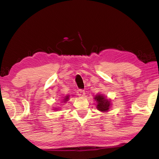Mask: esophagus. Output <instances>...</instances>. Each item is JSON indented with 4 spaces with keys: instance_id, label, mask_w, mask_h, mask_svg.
Masks as SVG:
<instances>
[{
    "instance_id": "obj_1",
    "label": "esophagus",
    "mask_w": 159,
    "mask_h": 159,
    "mask_svg": "<svg viewBox=\"0 0 159 159\" xmlns=\"http://www.w3.org/2000/svg\"><path fill=\"white\" fill-rule=\"evenodd\" d=\"M85 95V93L84 90H77V95L79 97H84Z\"/></svg>"
}]
</instances>
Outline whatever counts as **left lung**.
Instances as JSON below:
<instances>
[{
    "mask_svg": "<svg viewBox=\"0 0 159 159\" xmlns=\"http://www.w3.org/2000/svg\"><path fill=\"white\" fill-rule=\"evenodd\" d=\"M95 100L97 102V109L102 112H107L110 110L111 104V100L102 94H98L95 98Z\"/></svg>",
    "mask_w": 159,
    "mask_h": 159,
    "instance_id": "obj_1",
    "label": "left lung"
}]
</instances>
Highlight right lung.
<instances>
[{
	"mask_svg": "<svg viewBox=\"0 0 159 159\" xmlns=\"http://www.w3.org/2000/svg\"><path fill=\"white\" fill-rule=\"evenodd\" d=\"M69 95H66V96L64 97V99H62L63 103H66L67 101H69ZM54 109H54L55 111H57V110H58V108H54Z\"/></svg>",
	"mask_w": 159,
	"mask_h": 159,
	"instance_id": "1",
	"label": "right lung"
}]
</instances>
